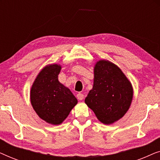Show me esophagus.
<instances>
[{
  "label": "esophagus",
  "mask_w": 160,
  "mask_h": 160,
  "mask_svg": "<svg viewBox=\"0 0 160 160\" xmlns=\"http://www.w3.org/2000/svg\"><path fill=\"white\" fill-rule=\"evenodd\" d=\"M76 97H77V99H78V100H82L83 99H84V95H83V94H82V93H78V94H77V96H76Z\"/></svg>",
  "instance_id": "1"
}]
</instances>
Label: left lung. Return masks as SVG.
<instances>
[{"instance_id":"8db88e82","label":"left lung","mask_w":160,"mask_h":160,"mask_svg":"<svg viewBox=\"0 0 160 160\" xmlns=\"http://www.w3.org/2000/svg\"><path fill=\"white\" fill-rule=\"evenodd\" d=\"M132 97V84L117 65L106 60L96 62L92 89L84 101L100 122L111 124L123 117Z\"/></svg>"}]
</instances>
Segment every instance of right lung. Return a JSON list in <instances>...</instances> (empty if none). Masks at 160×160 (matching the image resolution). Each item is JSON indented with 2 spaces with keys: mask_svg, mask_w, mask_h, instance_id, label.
I'll return each instance as SVG.
<instances>
[{
  "mask_svg": "<svg viewBox=\"0 0 160 160\" xmlns=\"http://www.w3.org/2000/svg\"><path fill=\"white\" fill-rule=\"evenodd\" d=\"M60 65H46L37 75L30 89V102L39 117L47 123L62 124L78 100L58 81Z\"/></svg>",
  "mask_w": 160,
  "mask_h": 160,
  "instance_id": "1",
  "label": "right lung"
}]
</instances>
